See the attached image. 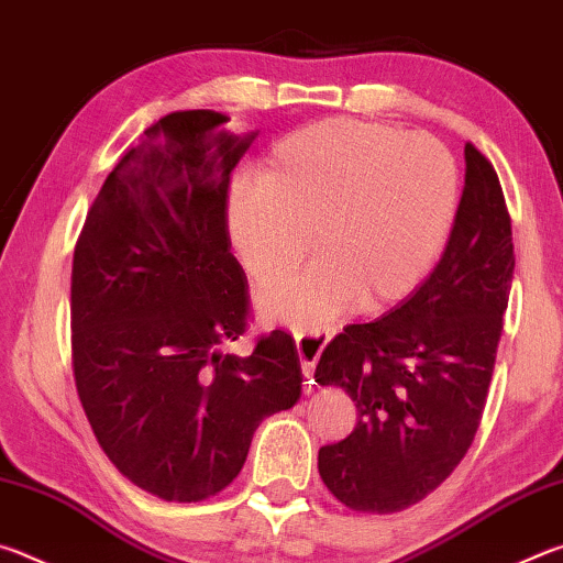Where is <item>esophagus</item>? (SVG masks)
<instances>
[{"mask_svg": "<svg viewBox=\"0 0 563 563\" xmlns=\"http://www.w3.org/2000/svg\"><path fill=\"white\" fill-rule=\"evenodd\" d=\"M330 332L328 330H295V347H298V357H300V367H302V377L308 379V385H312V373H316L318 357L322 347L328 345Z\"/></svg>", "mask_w": 563, "mask_h": 563, "instance_id": "esophagus-1", "label": "esophagus"}]
</instances>
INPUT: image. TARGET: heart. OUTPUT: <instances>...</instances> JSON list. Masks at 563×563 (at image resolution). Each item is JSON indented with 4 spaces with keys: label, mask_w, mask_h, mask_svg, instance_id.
Listing matches in <instances>:
<instances>
[{
    "label": "heart",
    "mask_w": 563,
    "mask_h": 563,
    "mask_svg": "<svg viewBox=\"0 0 563 563\" xmlns=\"http://www.w3.org/2000/svg\"><path fill=\"white\" fill-rule=\"evenodd\" d=\"M460 208V168L430 133L325 119L271 148L261 174L238 176L225 231L247 278L265 283L320 253L302 273L265 285L261 318L318 325L352 302L377 310L424 278Z\"/></svg>",
    "instance_id": "obj_1"
}]
</instances>
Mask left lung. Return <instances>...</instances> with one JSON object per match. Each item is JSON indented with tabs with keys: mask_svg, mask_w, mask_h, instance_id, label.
<instances>
[{
	"mask_svg": "<svg viewBox=\"0 0 563 563\" xmlns=\"http://www.w3.org/2000/svg\"><path fill=\"white\" fill-rule=\"evenodd\" d=\"M464 190L437 268L387 316L347 325L316 383L338 385L357 427L320 446L325 487L355 511L422 501L472 446L487 402L514 280L511 221L497 170L464 146Z\"/></svg>",
	"mask_w": 563,
	"mask_h": 563,
	"instance_id": "8db88e82",
	"label": "left lung"
}]
</instances>
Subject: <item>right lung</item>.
I'll use <instances>...</instances> for the list:
<instances>
[{"mask_svg":"<svg viewBox=\"0 0 563 563\" xmlns=\"http://www.w3.org/2000/svg\"><path fill=\"white\" fill-rule=\"evenodd\" d=\"M216 111H176L103 180L74 251L71 347L84 412L136 487L201 501L243 470L265 417L300 399L283 330L251 355L247 280L231 253L225 198L258 131L235 136Z\"/></svg>","mask_w":563,"mask_h":563,"instance_id":"right-lung-1","label":"right lung"}]
</instances>
